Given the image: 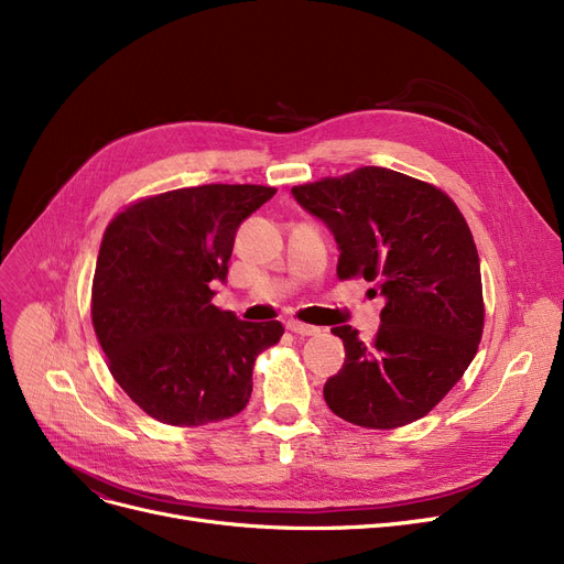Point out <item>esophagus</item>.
<instances>
[{
	"mask_svg": "<svg viewBox=\"0 0 564 564\" xmlns=\"http://www.w3.org/2000/svg\"><path fill=\"white\" fill-rule=\"evenodd\" d=\"M285 329L292 332V334H297V336H315V334H319V329L313 327V324H304V322H297V319H290L285 324Z\"/></svg>",
	"mask_w": 564,
	"mask_h": 564,
	"instance_id": "esophagus-1",
	"label": "esophagus"
}]
</instances>
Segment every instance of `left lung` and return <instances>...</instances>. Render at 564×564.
<instances>
[{
    "instance_id": "left-lung-1",
    "label": "left lung",
    "mask_w": 564,
    "mask_h": 564,
    "mask_svg": "<svg viewBox=\"0 0 564 564\" xmlns=\"http://www.w3.org/2000/svg\"><path fill=\"white\" fill-rule=\"evenodd\" d=\"M292 196L336 237L338 279H366L383 297L370 343L351 327L345 364L324 400L347 423L395 430L448 395L476 357L485 329L480 258L455 200L383 166L292 187Z\"/></svg>"
}]
</instances>
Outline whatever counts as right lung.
<instances>
[{
	"instance_id": "1",
	"label": "right lung",
	"mask_w": 564,
	"mask_h": 564,
	"mask_svg": "<svg viewBox=\"0 0 564 564\" xmlns=\"http://www.w3.org/2000/svg\"><path fill=\"white\" fill-rule=\"evenodd\" d=\"M276 194L200 185L145 196L105 228L91 319L111 377L148 416L198 427L240 413L258 354L283 324L245 322L213 304L237 226Z\"/></svg>"
}]
</instances>
